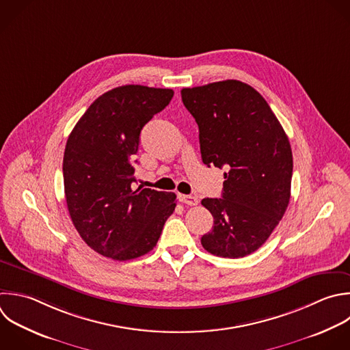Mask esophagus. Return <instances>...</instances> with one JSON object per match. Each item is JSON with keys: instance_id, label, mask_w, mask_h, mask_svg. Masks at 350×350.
I'll return each mask as SVG.
<instances>
[{"instance_id": "1", "label": "esophagus", "mask_w": 350, "mask_h": 350, "mask_svg": "<svg viewBox=\"0 0 350 350\" xmlns=\"http://www.w3.org/2000/svg\"><path fill=\"white\" fill-rule=\"evenodd\" d=\"M179 200L180 202L186 204V205H190V206H194L198 204V198L197 197H193V196H185V194H180L179 196Z\"/></svg>"}]
</instances>
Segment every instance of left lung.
Instances as JSON below:
<instances>
[{"label": "left lung", "mask_w": 350, "mask_h": 350, "mask_svg": "<svg viewBox=\"0 0 350 350\" xmlns=\"http://www.w3.org/2000/svg\"><path fill=\"white\" fill-rule=\"evenodd\" d=\"M180 94L198 124L202 163L227 170L221 198L201 201L213 216L201 243L219 257H245L268 239L287 209L288 138L262 96L243 82L186 88Z\"/></svg>", "instance_id": "obj_1"}]
</instances>
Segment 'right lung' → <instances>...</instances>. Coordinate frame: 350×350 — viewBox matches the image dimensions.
<instances>
[{
	"instance_id": "obj_1",
	"label": "right lung",
	"mask_w": 350,
	"mask_h": 350,
	"mask_svg": "<svg viewBox=\"0 0 350 350\" xmlns=\"http://www.w3.org/2000/svg\"><path fill=\"white\" fill-rule=\"evenodd\" d=\"M171 89L126 85L100 96L71 131L63 160L71 220L97 253L126 261L150 252L176 206L174 193L134 189L133 159L144 126Z\"/></svg>"
}]
</instances>
